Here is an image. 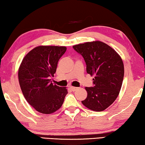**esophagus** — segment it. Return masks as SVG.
Wrapping results in <instances>:
<instances>
[{
  "label": "esophagus",
  "instance_id": "34e87169",
  "mask_svg": "<svg viewBox=\"0 0 145 145\" xmlns=\"http://www.w3.org/2000/svg\"><path fill=\"white\" fill-rule=\"evenodd\" d=\"M71 89L72 91H76L77 89H78V88H76V87H74V86H71Z\"/></svg>",
  "mask_w": 145,
  "mask_h": 145
}]
</instances>
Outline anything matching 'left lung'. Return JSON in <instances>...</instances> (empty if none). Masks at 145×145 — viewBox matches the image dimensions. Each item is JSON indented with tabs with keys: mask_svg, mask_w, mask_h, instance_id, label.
I'll use <instances>...</instances> for the list:
<instances>
[{
	"mask_svg": "<svg viewBox=\"0 0 145 145\" xmlns=\"http://www.w3.org/2000/svg\"><path fill=\"white\" fill-rule=\"evenodd\" d=\"M86 65V72L93 78V87H86L88 95L82 104L91 110L102 112L112 105L122 86L123 63L114 49L100 41L72 46Z\"/></svg>",
	"mask_w": 145,
	"mask_h": 145,
	"instance_id": "8db88e82",
	"label": "left lung"
}]
</instances>
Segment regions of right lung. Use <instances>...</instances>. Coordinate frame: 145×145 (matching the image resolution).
Segmentation results:
<instances>
[{
    "label": "right lung",
    "mask_w": 145,
    "mask_h": 145,
    "mask_svg": "<svg viewBox=\"0 0 145 145\" xmlns=\"http://www.w3.org/2000/svg\"><path fill=\"white\" fill-rule=\"evenodd\" d=\"M66 47L38 46L23 59L18 71V80L25 100L35 110L50 114L61 108L67 94L66 87L53 85L59 59Z\"/></svg>",
    "instance_id": "obj_1"
}]
</instances>
